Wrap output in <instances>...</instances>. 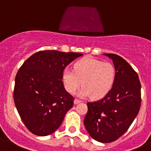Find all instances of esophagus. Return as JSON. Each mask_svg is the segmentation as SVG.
I'll return each instance as SVG.
<instances>
[{"label": "esophagus", "instance_id": "1", "mask_svg": "<svg viewBox=\"0 0 151 151\" xmlns=\"http://www.w3.org/2000/svg\"><path fill=\"white\" fill-rule=\"evenodd\" d=\"M80 102H81V101H80V100H79V99H77V98H76V99L74 100V104H79V103H80Z\"/></svg>", "mask_w": 151, "mask_h": 151}]
</instances>
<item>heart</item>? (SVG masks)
<instances>
[{"mask_svg": "<svg viewBox=\"0 0 151 151\" xmlns=\"http://www.w3.org/2000/svg\"><path fill=\"white\" fill-rule=\"evenodd\" d=\"M115 76V68L112 63L87 56L74 63V71L65 69L62 79L68 92L74 94L82 84L80 97L100 99L109 92Z\"/></svg>", "mask_w": 151, "mask_h": 151, "instance_id": "obj_1", "label": "heart"}]
</instances>
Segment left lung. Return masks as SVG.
<instances>
[{
  "label": "left lung",
  "instance_id": "8db88e82",
  "mask_svg": "<svg viewBox=\"0 0 151 151\" xmlns=\"http://www.w3.org/2000/svg\"><path fill=\"white\" fill-rule=\"evenodd\" d=\"M113 61L116 76L104 98L87 103L84 125L92 139L102 143L117 140L129 129L141 106V83L137 73L122 56L106 53Z\"/></svg>",
  "mask_w": 151,
  "mask_h": 151
}]
</instances>
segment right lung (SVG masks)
Returning a JSON list of instances; mask_svg holds the SVG:
<instances>
[{"instance_id":"obj_1","label":"right lung","mask_w":151,"mask_h":151,"mask_svg":"<svg viewBox=\"0 0 151 151\" xmlns=\"http://www.w3.org/2000/svg\"><path fill=\"white\" fill-rule=\"evenodd\" d=\"M80 53L42 50L23 63L17 72L13 91L18 114L31 133L45 136L62 124L74 104V97L65 89L62 75Z\"/></svg>"}]
</instances>
